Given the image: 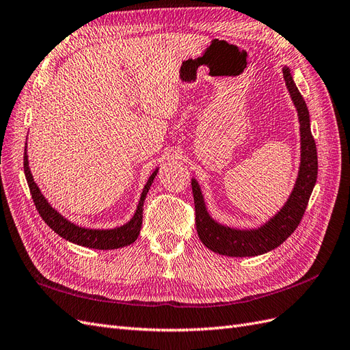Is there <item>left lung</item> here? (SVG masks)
<instances>
[{
	"instance_id": "1",
	"label": "left lung",
	"mask_w": 350,
	"mask_h": 350,
	"mask_svg": "<svg viewBox=\"0 0 350 350\" xmlns=\"http://www.w3.org/2000/svg\"><path fill=\"white\" fill-rule=\"evenodd\" d=\"M282 77L290 92L293 105L297 110L300 125V165L296 184L281 209L265 224L252 230H239L216 222L206 209L200 185L193 178V197L196 207V226L198 237L207 249L232 258L258 256L278 247L295 232L309 202L317 183L318 156L315 139L310 132L309 110L299 92L287 66L282 68Z\"/></svg>"
}]
</instances>
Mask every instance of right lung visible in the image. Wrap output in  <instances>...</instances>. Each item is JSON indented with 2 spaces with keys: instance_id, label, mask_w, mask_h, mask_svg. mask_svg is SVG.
Returning <instances> with one entry per match:
<instances>
[{
  "instance_id": "obj_1",
  "label": "right lung",
  "mask_w": 350,
  "mask_h": 350,
  "mask_svg": "<svg viewBox=\"0 0 350 350\" xmlns=\"http://www.w3.org/2000/svg\"><path fill=\"white\" fill-rule=\"evenodd\" d=\"M23 167H25L26 181H27V185H29V190L33 198V203L36 206L38 212H40L41 218L45 221V224L49 225L55 234H59L62 239L78 245H83V247L98 249V250H111V249L125 247V245L132 244L138 239L141 225H143V206H144L146 196L150 190V187L153 184V179L159 172V169H156V171L150 175L147 184L143 188V193H141L137 211L126 224L116 226V228H111V230H94V228H85V226H79L77 224L70 222L69 219H66L62 213H59L49 202H46V198L41 193L40 187H38L36 183L33 181L26 148H25V156H23Z\"/></svg>"
}]
</instances>
